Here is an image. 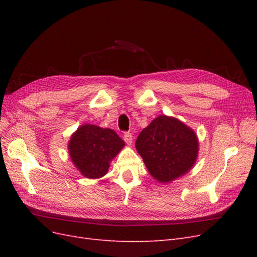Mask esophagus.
I'll use <instances>...</instances> for the list:
<instances>
[{"mask_svg": "<svg viewBox=\"0 0 257 257\" xmlns=\"http://www.w3.org/2000/svg\"><path fill=\"white\" fill-rule=\"evenodd\" d=\"M123 139H124V142H125L127 145H132V143H133V136H132V134L130 133V132H125V133H124Z\"/></svg>", "mask_w": 257, "mask_h": 257, "instance_id": "1", "label": "esophagus"}]
</instances>
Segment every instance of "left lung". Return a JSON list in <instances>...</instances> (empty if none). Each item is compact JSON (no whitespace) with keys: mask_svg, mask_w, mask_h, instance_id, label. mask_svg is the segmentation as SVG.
<instances>
[{"mask_svg":"<svg viewBox=\"0 0 257 257\" xmlns=\"http://www.w3.org/2000/svg\"><path fill=\"white\" fill-rule=\"evenodd\" d=\"M135 146L150 175L162 183L188 173L198 154L195 132L167 115L158 116L145 127Z\"/></svg>","mask_w":257,"mask_h":257,"instance_id":"left-lung-1","label":"left lung"}]
</instances>
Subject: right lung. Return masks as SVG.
Segmentation results:
<instances>
[{
	"mask_svg": "<svg viewBox=\"0 0 257 257\" xmlns=\"http://www.w3.org/2000/svg\"><path fill=\"white\" fill-rule=\"evenodd\" d=\"M124 145L113 130L83 124L72 135L68 152L81 175L97 179L107 174L110 162Z\"/></svg>",
	"mask_w": 257,
	"mask_h": 257,
	"instance_id": "1",
	"label": "right lung"
}]
</instances>
